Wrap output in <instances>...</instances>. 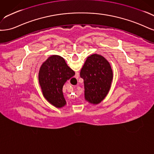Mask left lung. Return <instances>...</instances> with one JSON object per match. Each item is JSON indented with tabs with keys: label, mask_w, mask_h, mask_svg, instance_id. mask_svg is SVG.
<instances>
[{
	"label": "left lung",
	"mask_w": 154,
	"mask_h": 154,
	"mask_svg": "<svg viewBox=\"0 0 154 154\" xmlns=\"http://www.w3.org/2000/svg\"><path fill=\"white\" fill-rule=\"evenodd\" d=\"M84 80L85 100L93 104L100 103L110 90L113 73L106 59L99 54L89 56L80 72Z\"/></svg>",
	"instance_id": "8db88e82"
}]
</instances>
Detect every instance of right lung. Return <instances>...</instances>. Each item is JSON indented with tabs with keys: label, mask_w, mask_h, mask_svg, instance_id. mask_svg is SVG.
<instances>
[{
	"label": "right lung",
	"mask_w": 154,
	"mask_h": 154,
	"mask_svg": "<svg viewBox=\"0 0 154 154\" xmlns=\"http://www.w3.org/2000/svg\"><path fill=\"white\" fill-rule=\"evenodd\" d=\"M75 75L64 59L59 56L49 57L40 67L38 80L43 95L52 106L61 108L66 105L63 87L67 80Z\"/></svg>",
	"instance_id": "1"
}]
</instances>
